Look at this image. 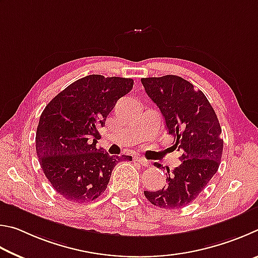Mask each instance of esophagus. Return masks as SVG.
<instances>
[{
  "label": "esophagus",
  "instance_id": "esophagus-1",
  "mask_svg": "<svg viewBox=\"0 0 258 258\" xmlns=\"http://www.w3.org/2000/svg\"><path fill=\"white\" fill-rule=\"evenodd\" d=\"M135 161L138 162L139 164H142V165H144V166H148V165H150V161L146 160L145 157H143V156H141V155L135 156Z\"/></svg>",
  "mask_w": 258,
  "mask_h": 258
}]
</instances>
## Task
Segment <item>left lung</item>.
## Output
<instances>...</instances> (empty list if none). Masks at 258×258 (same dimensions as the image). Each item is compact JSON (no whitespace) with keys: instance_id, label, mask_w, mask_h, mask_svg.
<instances>
[{"instance_id":"1","label":"left lung","mask_w":258,"mask_h":258,"mask_svg":"<svg viewBox=\"0 0 258 258\" xmlns=\"http://www.w3.org/2000/svg\"><path fill=\"white\" fill-rule=\"evenodd\" d=\"M142 84L164 116L174 147L181 151V164L170 172L168 184L157 191H144L153 205L181 209L196 200L216 173L223 152V139L214 108L202 90L181 77L142 78ZM156 168H163L155 163Z\"/></svg>"}]
</instances>
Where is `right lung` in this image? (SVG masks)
I'll use <instances>...</instances> for the list:
<instances>
[{"label": "right lung", "instance_id": "obj_1", "mask_svg": "<svg viewBox=\"0 0 258 258\" xmlns=\"http://www.w3.org/2000/svg\"><path fill=\"white\" fill-rule=\"evenodd\" d=\"M134 80L89 75L58 93L39 117L36 153L40 168L66 200L88 203L105 191L114 166L132 156H110L96 147L98 129Z\"/></svg>", "mask_w": 258, "mask_h": 258}]
</instances>
